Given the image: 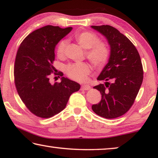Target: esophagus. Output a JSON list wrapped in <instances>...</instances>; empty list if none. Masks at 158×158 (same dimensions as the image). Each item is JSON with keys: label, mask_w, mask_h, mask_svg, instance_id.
Here are the masks:
<instances>
[{"label": "esophagus", "mask_w": 158, "mask_h": 158, "mask_svg": "<svg viewBox=\"0 0 158 158\" xmlns=\"http://www.w3.org/2000/svg\"><path fill=\"white\" fill-rule=\"evenodd\" d=\"M90 86L87 85H82L81 86V89H83V90H89V89H90Z\"/></svg>", "instance_id": "esophagus-1"}]
</instances>
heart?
<instances>
[{
  "label": "heart",
  "instance_id": "obj_1",
  "mask_svg": "<svg viewBox=\"0 0 158 158\" xmlns=\"http://www.w3.org/2000/svg\"><path fill=\"white\" fill-rule=\"evenodd\" d=\"M75 39L82 48L87 49L86 56L95 67L100 68L106 64L110 57V48L107 44L98 39L95 34L91 31H80L75 35ZM66 42L60 41L56 47V54L63 58L65 54ZM65 73L70 78L77 82H85L90 73V66L87 63H77L67 65Z\"/></svg>",
  "mask_w": 158,
  "mask_h": 158
}]
</instances>
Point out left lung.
<instances>
[{"label":"left lung","mask_w":158,"mask_h":158,"mask_svg":"<svg viewBox=\"0 0 158 158\" xmlns=\"http://www.w3.org/2000/svg\"><path fill=\"white\" fill-rule=\"evenodd\" d=\"M104 35L110 46L109 61L98 77L104 81L94 87L102 99L92 110L106 118H114L131 107L141 86L143 70L136 48L119 31L110 25L91 26Z\"/></svg>","instance_id":"8db88e82"}]
</instances>
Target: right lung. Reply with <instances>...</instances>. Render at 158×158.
Listing matches in <instances>:
<instances>
[{"mask_svg": "<svg viewBox=\"0 0 158 158\" xmlns=\"http://www.w3.org/2000/svg\"><path fill=\"white\" fill-rule=\"evenodd\" d=\"M47 25L27 36L19 47L14 65L15 85L22 101L31 113L50 118L64 110L70 96L81 85L65 77L54 85L49 82L56 72L53 63L56 45L72 30ZM55 75L62 73H54Z\"/></svg>", "mask_w": 158, "mask_h": 158, "instance_id": "right-lung-1", "label": "right lung"}]
</instances>
